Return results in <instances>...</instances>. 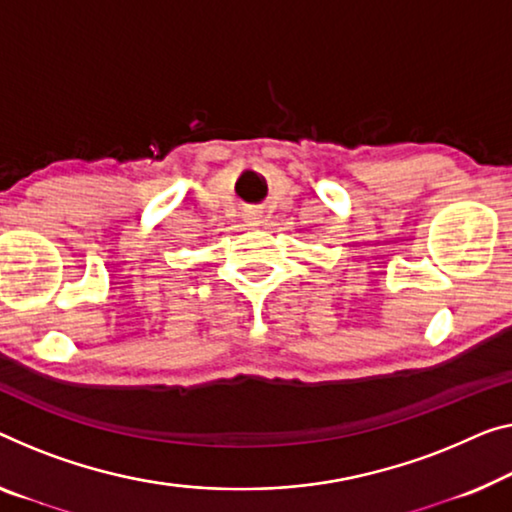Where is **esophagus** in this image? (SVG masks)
<instances>
[{
    "label": "esophagus",
    "mask_w": 512,
    "mask_h": 512,
    "mask_svg": "<svg viewBox=\"0 0 512 512\" xmlns=\"http://www.w3.org/2000/svg\"><path fill=\"white\" fill-rule=\"evenodd\" d=\"M250 225H259V220L257 218H250Z\"/></svg>",
    "instance_id": "obj_1"
}]
</instances>
